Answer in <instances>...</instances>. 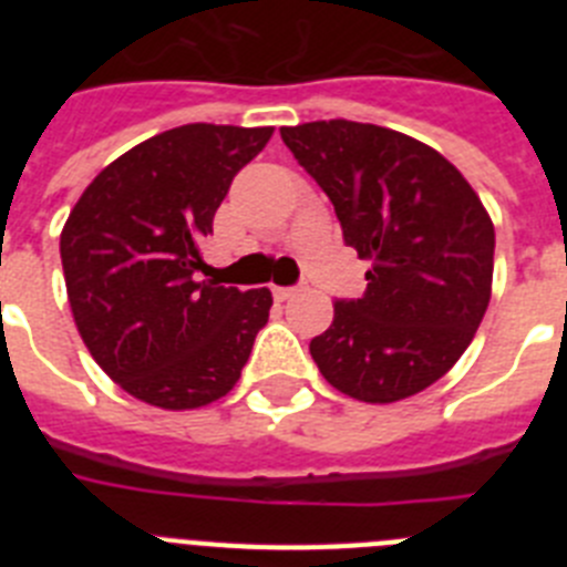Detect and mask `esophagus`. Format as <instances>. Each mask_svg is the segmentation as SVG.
<instances>
[{
	"mask_svg": "<svg viewBox=\"0 0 567 567\" xmlns=\"http://www.w3.org/2000/svg\"><path fill=\"white\" fill-rule=\"evenodd\" d=\"M300 289H303V287H275L272 292H275V298H278V300H289V298H295Z\"/></svg>",
	"mask_w": 567,
	"mask_h": 567,
	"instance_id": "obj_1",
	"label": "esophagus"
}]
</instances>
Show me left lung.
<instances>
[{"label": "left lung", "instance_id": "8db88e82", "mask_svg": "<svg viewBox=\"0 0 567 567\" xmlns=\"http://www.w3.org/2000/svg\"><path fill=\"white\" fill-rule=\"evenodd\" d=\"M334 204L346 247L369 260L365 292L334 303L312 338L320 374L363 403H394L443 378L491 300L494 224L449 158L378 124L280 127Z\"/></svg>", "mask_w": 567, "mask_h": 567}]
</instances>
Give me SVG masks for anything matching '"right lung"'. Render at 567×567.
<instances>
[{"label":"right lung","instance_id":"obj_1","mask_svg":"<svg viewBox=\"0 0 567 567\" xmlns=\"http://www.w3.org/2000/svg\"><path fill=\"white\" fill-rule=\"evenodd\" d=\"M269 138L272 127H173L118 155L70 209L59 252L73 320L135 400L184 412L238 383L272 292L195 272L215 209Z\"/></svg>","mask_w":567,"mask_h":567}]
</instances>
